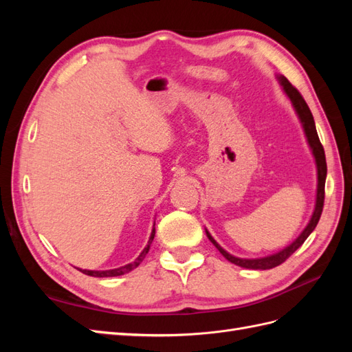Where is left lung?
<instances>
[{"label": "left lung", "mask_w": 352, "mask_h": 352, "mask_svg": "<svg viewBox=\"0 0 352 352\" xmlns=\"http://www.w3.org/2000/svg\"><path fill=\"white\" fill-rule=\"evenodd\" d=\"M278 79L280 80L282 88L285 91V94L289 97L294 109L300 117V120L302 123L304 127V133L307 136V141L308 145H310L313 155L316 158V166H317V198H316V207H314V212L311 216L310 223H308L307 228L301 232V235L298 236L291 245H287L286 248H283L282 251L276 252L273 255H267V257H261V258H239L235 257V255L229 254L228 251L223 250L220 245L214 241L210 233L206 230L208 239L212 242V245L220 251V254L225 257L226 260H229L230 263L239 265V267H245V269H254V270H269L276 267V265L282 264L286 258H289L291 255L301 247V245L305 242V239L310 236V233L316 229L318 220H320L322 216V211H323V204H324V182H326V175H327V166H326V157H324V150H323V145L318 140V135L316 131V124H314V119H313V114L308 109V105L305 102V100L302 98V95L300 94L294 85L287 80L285 76H278Z\"/></svg>", "instance_id": "1"}]
</instances>
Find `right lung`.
Wrapping results in <instances>:
<instances>
[{"mask_svg": "<svg viewBox=\"0 0 352 352\" xmlns=\"http://www.w3.org/2000/svg\"><path fill=\"white\" fill-rule=\"evenodd\" d=\"M154 236H155V229L153 228L150 241H148V245L144 248V251L140 254V257H138L133 263L123 265V267L113 269V270H82V269H79V270H80L82 273H85V274H88V276H94V278H113V276H122V274H124V273H129L131 270H133L135 267H138V265L141 264V261L145 258V255L148 254V251H150V247H151V242H153Z\"/></svg>", "mask_w": 352, "mask_h": 352, "instance_id": "obj_1", "label": "right lung"}]
</instances>
